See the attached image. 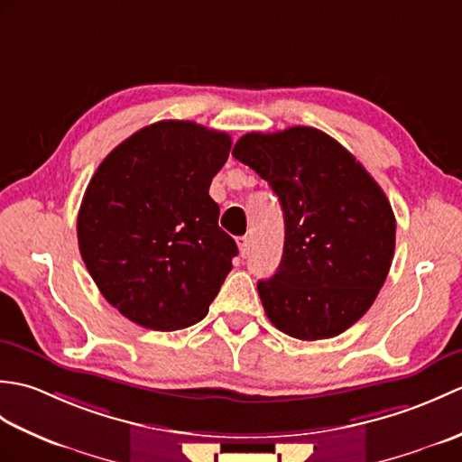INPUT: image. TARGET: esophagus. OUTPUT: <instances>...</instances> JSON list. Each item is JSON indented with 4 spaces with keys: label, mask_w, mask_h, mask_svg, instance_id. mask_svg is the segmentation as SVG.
I'll list each match as a JSON object with an SVG mask.
<instances>
[{
    "label": "esophagus",
    "mask_w": 462,
    "mask_h": 462,
    "mask_svg": "<svg viewBox=\"0 0 462 462\" xmlns=\"http://www.w3.org/2000/svg\"><path fill=\"white\" fill-rule=\"evenodd\" d=\"M238 248H240V254L244 258L248 256L250 254V248H252V242H250V238L248 236H242V238H238Z\"/></svg>",
    "instance_id": "obj_1"
}]
</instances>
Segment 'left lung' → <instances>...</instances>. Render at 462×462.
<instances>
[{
	"instance_id": "obj_1",
	"label": "left lung",
	"mask_w": 462,
	"mask_h": 462,
	"mask_svg": "<svg viewBox=\"0 0 462 462\" xmlns=\"http://www.w3.org/2000/svg\"><path fill=\"white\" fill-rule=\"evenodd\" d=\"M232 156L272 186L286 222L280 268L258 282L266 316L296 339L339 336L371 308L393 262L395 214L385 192L313 126L248 133Z\"/></svg>"
}]
</instances>
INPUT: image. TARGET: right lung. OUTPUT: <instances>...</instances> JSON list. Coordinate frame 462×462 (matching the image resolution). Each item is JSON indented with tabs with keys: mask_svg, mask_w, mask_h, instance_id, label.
<instances>
[{
	"mask_svg": "<svg viewBox=\"0 0 462 462\" xmlns=\"http://www.w3.org/2000/svg\"><path fill=\"white\" fill-rule=\"evenodd\" d=\"M230 134L159 121L113 149L87 186L77 238L103 298L143 328L200 321L238 246L220 226L210 182Z\"/></svg>",
	"mask_w": 462,
	"mask_h": 462,
	"instance_id": "add662e5",
	"label": "right lung"
}]
</instances>
